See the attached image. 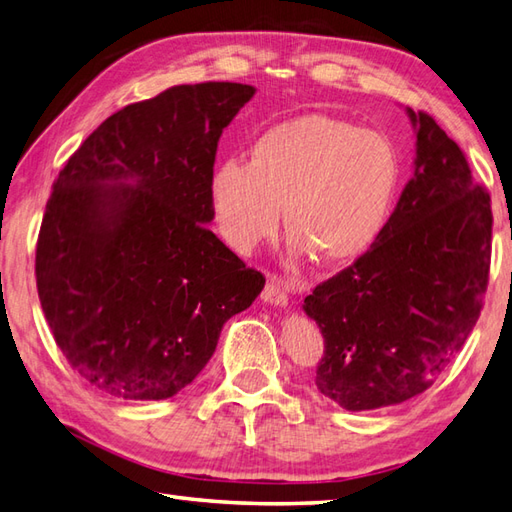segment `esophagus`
<instances>
[{"label": "esophagus", "mask_w": 512, "mask_h": 512, "mask_svg": "<svg viewBox=\"0 0 512 512\" xmlns=\"http://www.w3.org/2000/svg\"><path fill=\"white\" fill-rule=\"evenodd\" d=\"M262 301L270 303V306L284 308L288 303V284L279 277H268L266 288L262 292Z\"/></svg>", "instance_id": "1"}]
</instances>
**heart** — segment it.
Instances as JSON below:
<instances>
[{
  "label": "heart",
  "mask_w": 512,
  "mask_h": 512,
  "mask_svg": "<svg viewBox=\"0 0 512 512\" xmlns=\"http://www.w3.org/2000/svg\"><path fill=\"white\" fill-rule=\"evenodd\" d=\"M400 187L391 140L323 114L281 121L250 145L248 162L213 171L211 202L224 239L239 253L286 226L299 253L347 264L367 253L389 220Z\"/></svg>",
  "instance_id": "b5f03b06"
}]
</instances>
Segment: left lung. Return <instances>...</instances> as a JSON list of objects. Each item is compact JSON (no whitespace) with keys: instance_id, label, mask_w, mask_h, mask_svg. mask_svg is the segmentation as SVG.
I'll return each mask as SVG.
<instances>
[{"instance_id":"8db88e82","label":"left lung","mask_w":512,"mask_h":512,"mask_svg":"<svg viewBox=\"0 0 512 512\" xmlns=\"http://www.w3.org/2000/svg\"><path fill=\"white\" fill-rule=\"evenodd\" d=\"M416 132L413 176L365 255L303 301L325 352L317 389L347 411L422 394L480 319L491 268V195L429 114Z\"/></svg>"}]
</instances>
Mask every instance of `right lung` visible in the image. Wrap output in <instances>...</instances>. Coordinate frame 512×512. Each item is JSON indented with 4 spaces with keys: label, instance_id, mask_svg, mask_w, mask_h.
Returning <instances> with one entry per match:
<instances>
[{
    "label": "right lung",
    "instance_id": "add662e5",
    "mask_svg": "<svg viewBox=\"0 0 512 512\" xmlns=\"http://www.w3.org/2000/svg\"><path fill=\"white\" fill-rule=\"evenodd\" d=\"M253 94L211 81L127 105L52 184L39 301L74 372L105 394L176 396L266 284L206 226L217 140Z\"/></svg>",
    "mask_w": 512,
    "mask_h": 512
}]
</instances>
